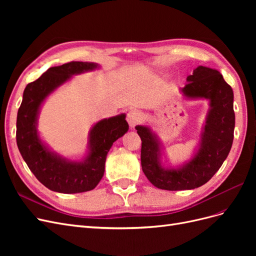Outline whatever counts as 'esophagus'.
Segmentation results:
<instances>
[{"instance_id": "esophagus-1", "label": "esophagus", "mask_w": 256, "mask_h": 256, "mask_svg": "<svg viewBox=\"0 0 256 256\" xmlns=\"http://www.w3.org/2000/svg\"><path fill=\"white\" fill-rule=\"evenodd\" d=\"M141 120H142V114L138 110H131L127 114V120L131 128H134L136 125H138V124L141 122Z\"/></svg>"}]
</instances>
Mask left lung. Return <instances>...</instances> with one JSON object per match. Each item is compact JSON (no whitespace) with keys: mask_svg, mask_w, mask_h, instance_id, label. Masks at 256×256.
Listing matches in <instances>:
<instances>
[{"mask_svg":"<svg viewBox=\"0 0 256 256\" xmlns=\"http://www.w3.org/2000/svg\"><path fill=\"white\" fill-rule=\"evenodd\" d=\"M180 88L184 99L208 100L209 109L192 157L178 166H166L164 147L150 127L136 126L142 140L141 164L154 187L164 190H191L206 184L220 168L234 138V92L222 74L205 66L196 67Z\"/></svg>","mask_w":256,"mask_h":256,"instance_id":"1","label":"left lung"}]
</instances>
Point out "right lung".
<instances>
[{"label": "right lung", "mask_w": 256, "mask_h": 256, "mask_svg": "<svg viewBox=\"0 0 256 256\" xmlns=\"http://www.w3.org/2000/svg\"><path fill=\"white\" fill-rule=\"evenodd\" d=\"M99 68L100 65L90 62L50 67L23 92L17 115L18 148L35 177L52 191L70 194L94 189L104 176L106 154L113 143L129 129L125 113L97 122L90 130L88 152L81 160L60 156L42 140L37 124L44 100L72 76Z\"/></svg>", "instance_id": "add662e5"}]
</instances>
